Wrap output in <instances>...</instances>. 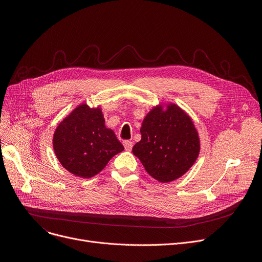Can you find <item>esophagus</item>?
<instances>
[{
  "mask_svg": "<svg viewBox=\"0 0 262 262\" xmlns=\"http://www.w3.org/2000/svg\"><path fill=\"white\" fill-rule=\"evenodd\" d=\"M123 145H124L125 150H127V151L132 150V148H133V142L132 141H124Z\"/></svg>",
  "mask_w": 262,
  "mask_h": 262,
  "instance_id": "1",
  "label": "esophagus"
}]
</instances>
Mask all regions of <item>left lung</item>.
<instances>
[{
  "label": "left lung",
  "instance_id": "obj_1",
  "mask_svg": "<svg viewBox=\"0 0 262 262\" xmlns=\"http://www.w3.org/2000/svg\"><path fill=\"white\" fill-rule=\"evenodd\" d=\"M142 139L133 147L146 172L160 182H170L188 171L198 158V133L191 118L176 104L166 111L156 106L145 117Z\"/></svg>",
  "mask_w": 262,
  "mask_h": 262
}]
</instances>
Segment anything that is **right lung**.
<instances>
[{
	"label": "right lung",
	"instance_id": "1",
	"mask_svg": "<svg viewBox=\"0 0 262 262\" xmlns=\"http://www.w3.org/2000/svg\"><path fill=\"white\" fill-rule=\"evenodd\" d=\"M53 145L61 165L83 178L99 173L124 149L114 132L105 127L100 108H91L85 103L58 125Z\"/></svg>",
	"mask_w": 262,
	"mask_h": 262
}]
</instances>
